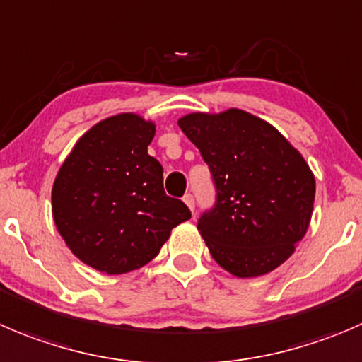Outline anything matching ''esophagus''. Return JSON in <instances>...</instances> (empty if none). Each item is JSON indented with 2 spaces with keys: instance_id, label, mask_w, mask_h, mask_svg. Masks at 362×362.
<instances>
[{
  "instance_id": "obj_1",
  "label": "esophagus",
  "mask_w": 362,
  "mask_h": 362,
  "mask_svg": "<svg viewBox=\"0 0 362 362\" xmlns=\"http://www.w3.org/2000/svg\"><path fill=\"white\" fill-rule=\"evenodd\" d=\"M184 203L189 206V209H191V212L194 214V196L189 194V192H187V194L184 196Z\"/></svg>"
}]
</instances>
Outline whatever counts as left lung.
I'll list each match as a JSON object with an SVG mask.
<instances>
[{
	"label": "left lung",
	"instance_id": "8db88e82",
	"mask_svg": "<svg viewBox=\"0 0 362 362\" xmlns=\"http://www.w3.org/2000/svg\"><path fill=\"white\" fill-rule=\"evenodd\" d=\"M212 175L216 202L198 230L212 258L237 278L274 270L310 226L315 177L274 127L240 110L180 118Z\"/></svg>",
	"mask_w": 362,
	"mask_h": 362
}]
</instances>
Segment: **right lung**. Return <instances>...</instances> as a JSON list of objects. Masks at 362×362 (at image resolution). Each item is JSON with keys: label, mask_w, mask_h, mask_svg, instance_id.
Returning <instances> with one entry per match:
<instances>
[{"label": "right lung", "mask_w": 362, "mask_h": 362, "mask_svg": "<svg viewBox=\"0 0 362 362\" xmlns=\"http://www.w3.org/2000/svg\"><path fill=\"white\" fill-rule=\"evenodd\" d=\"M156 125L124 113L76 143L52 185V216L70 251L106 274L146 265L177 224L191 217L163 187V166L148 156Z\"/></svg>", "instance_id": "add662e5"}]
</instances>
